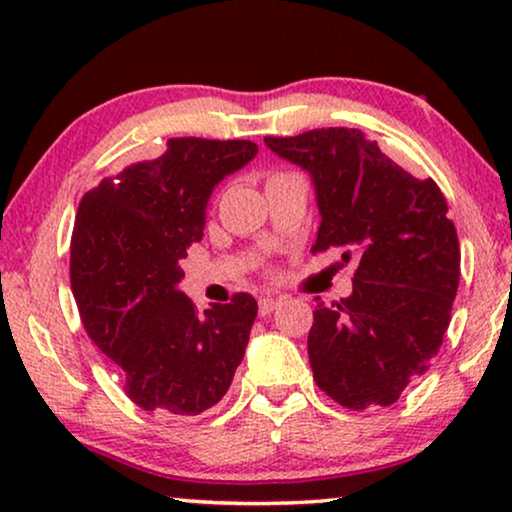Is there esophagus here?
I'll list each match as a JSON object with an SVG mask.
<instances>
[{
	"mask_svg": "<svg viewBox=\"0 0 512 512\" xmlns=\"http://www.w3.org/2000/svg\"><path fill=\"white\" fill-rule=\"evenodd\" d=\"M279 305H282V298L279 296H263L258 300V310H261V314H270L272 310H277Z\"/></svg>",
	"mask_w": 512,
	"mask_h": 512,
	"instance_id": "1",
	"label": "esophagus"
}]
</instances>
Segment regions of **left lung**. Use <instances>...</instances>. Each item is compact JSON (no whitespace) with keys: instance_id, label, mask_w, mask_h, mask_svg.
Masks as SVG:
<instances>
[{"instance_id":"obj_1","label":"left lung","mask_w":512,"mask_h":512,"mask_svg":"<svg viewBox=\"0 0 512 512\" xmlns=\"http://www.w3.org/2000/svg\"><path fill=\"white\" fill-rule=\"evenodd\" d=\"M312 177V251L359 256L354 291L317 303L307 335L314 382L349 410L391 405L443 345L459 286L457 228L433 179H415L354 128L265 137Z\"/></svg>"}]
</instances>
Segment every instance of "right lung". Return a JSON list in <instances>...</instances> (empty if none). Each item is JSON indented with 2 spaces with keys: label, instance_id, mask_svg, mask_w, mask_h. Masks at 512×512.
Wrapping results in <instances>:
<instances>
[{
  "label": "right lung",
  "instance_id": "add662e5",
  "mask_svg": "<svg viewBox=\"0 0 512 512\" xmlns=\"http://www.w3.org/2000/svg\"><path fill=\"white\" fill-rule=\"evenodd\" d=\"M256 153L247 139H170L163 156L102 179L79 205L69 275L83 328L123 370L130 401L158 417L209 410L242 363L254 296L198 314L179 282L212 191Z\"/></svg>",
  "mask_w": 512,
  "mask_h": 512
}]
</instances>
